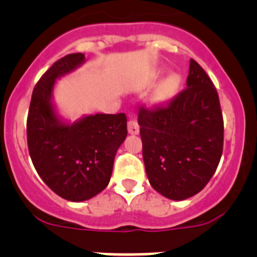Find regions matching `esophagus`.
Instances as JSON below:
<instances>
[{
  "mask_svg": "<svg viewBox=\"0 0 257 257\" xmlns=\"http://www.w3.org/2000/svg\"><path fill=\"white\" fill-rule=\"evenodd\" d=\"M127 130H128V134H131V135H136V134H139V124H138L135 119H131L127 123Z\"/></svg>",
  "mask_w": 257,
  "mask_h": 257,
  "instance_id": "obj_1",
  "label": "esophagus"
}]
</instances>
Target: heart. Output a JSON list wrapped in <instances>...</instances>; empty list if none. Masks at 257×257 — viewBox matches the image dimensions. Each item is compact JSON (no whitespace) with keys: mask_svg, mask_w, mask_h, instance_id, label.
<instances>
[{"mask_svg":"<svg viewBox=\"0 0 257 257\" xmlns=\"http://www.w3.org/2000/svg\"><path fill=\"white\" fill-rule=\"evenodd\" d=\"M160 76V73H156L153 76V79ZM181 78L178 73H170L169 76L163 78L158 85H157L156 90H154L153 95H152V101L154 104L163 103V101L169 100L170 97L174 96L178 92L179 87H180Z\"/></svg>","mask_w":257,"mask_h":257,"instance_id":"b5f03b06","label":"heart"}]
</instances>
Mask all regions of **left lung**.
<instances>
[{
	"mask_svg": "<svg viewBox=\"0 0 257 257\" xmlns=\"http://www.w3.org/2000/svg\"><path fill=\"white\" fill-rule=\"evenodd\" d=\"M143 160L154 190L172 201L196 196L217 169L224 123L210 77L190 59L187 88L169 105L138 112Z\"/></svg>",
	"mask_w": 257,
	"mask_h": 257,
	"instance_id": "obj_1",
	"label": "left lung"
}]
</instances>
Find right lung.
Returning a JSON list of instances; mask_svg holds the SVG:
<instances>
[{
    "instance_id": "1",
    "label": "right lung",
    "mask_w": 257,
    "mask_h": 257,
    "mask_svg": "<svg viewBox=\"0 0 257 257\" xmlns=\"http://www.w3.org/2000/svg\"><path fill=\"white\" fill-rule=\"evenodd\" d=\"M85 61L78 52L52 64L33 90L27 121L36 171L52 192L70 202L87 201L105 189L115 153L127 136L123 113L82 115L74 122L59 113L54 101L56 81Z\"/></svg>"
}]
</instances>
